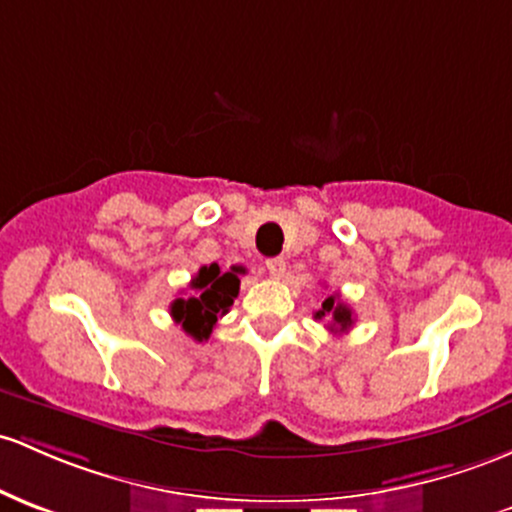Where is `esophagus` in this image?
Here are the masks:
<instances>
[{"label": "esophagus", "mask_w": 512, "mask_h": 512, "mask_svg": "<svg viewBox=\"0 0 512 512\" xmlns=\"http://www.w3.org/2000/svg\"><path fill=\"white\" fill-rule=\"evenodd\" d=\"M265 265H267V272L272 274V277H282L284 269H286V262L282 260V257H269Z\"/></svg>", "instance_id": "esophagus-1"}]
</instances>
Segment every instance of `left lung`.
I'll use <instances>...</instances> for the list:
<instances>
[{"label":"left lung","instance_id":"8db88e82","mask_svg":"<svg viewBox=\"0 0 512 512\" xmlns=\"http://www.w3.org/2000/svg\"><path fill=\"white\" fill-rule=\"evenodd\" d=\"M316 320H328L330 333H347L355 323V316H352V308L347 303L340 301L338 294H330L328 299L323 301V306L313 313Z\"/></svg>","mask_w":512,"mask_h":512}]
</instances>
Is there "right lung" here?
Wrapping results in <instances>:
<instances>
[{
  "label": "right lung",
  "instance_id": "right-lung-1",
  "mask_svg": "<svg viewBox=\"0 0 512 512\" xmlns=\"http://www.w3.org/2000/svg\"><path fill=\"white\" fill-rule=\"evenodd\" d=\"M243 272V267H230L228 272H223L216 262L201 267L189 282L192 294L172 301L170 313L174 323L182 325L184 333L192 335L194 340H209L213 325L218 323V318L226 316L228 308L233 306L235 296L240 291L238 277Z\"/></svg>",
  "mask_w": 512,
  "mask_h": 512
}]
</instances>
